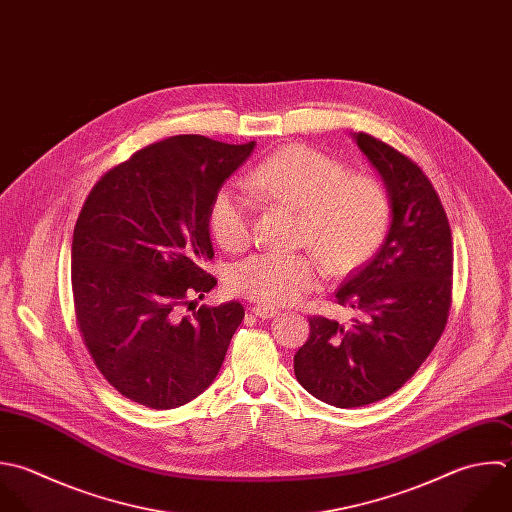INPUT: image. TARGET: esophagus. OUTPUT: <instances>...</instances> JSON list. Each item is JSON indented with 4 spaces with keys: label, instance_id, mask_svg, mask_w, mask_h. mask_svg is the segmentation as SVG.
<instances>
[{
    "label": "esophagus",
    "instance_id": "34e87169",
    "mask_svg": "<svg viewBox=\"0 0 512 512\" xmlns=\"http://www.w3.org/2000/svg\"><path fill=\"white\" fill-rule=\"evenodd\" d=\"M251 311H253V315L259 317V319H273V317L279 315L277 309L267 307V305H255V307H251Z\"/></svg>",
    "mask_w": 512,
    "mask_h": 512
}]
</instances>
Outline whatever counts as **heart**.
<instances>
[{
  "label": "heart",
  "mask_w": 512,
  "mask_h": 512,
  "mask_svg": "<svg viewBox=\"0 0 512 512\" xmlns=\"http://www.w3.org/2000/svg\"><path fill=\"white\" fill-rule=\"evenodd\" d=\"M261 199L301 211V241L311 245L333 275H347L379 249L391 217L385 187L307 145H289L267 157L245 179ZM215 241L241 251L251 241L249 199L221 189L209 211ZM313 253L267 251L239 261L227 277L233 293L267 307H285L319 287L323 267Z\"/></svg>",
  "instance_id": "1"
}]
</instances>
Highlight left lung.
<instances>
[{
  "instance_id": "1",
  "label": "left lung",
  "mask_w": 512,
  "mask_h": 512,
  "mask_svg": "<svg viewBox=\"0 0 512 512\" xmlns=\"http://www.w3.org/2000/svg\"><path fill=\"white\" fill-rule=\"evenodd\" d=\"M353 139L385 183L389 231L335 293L357 319L341 325L311 317L309 339L295 355L301 387L339 409L377 403L417 373L445 331L453 277L449 219L427 175L367 133Z\"/></svg>"
}]
</instances>
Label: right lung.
I'll list each match as a JSON object with an SVG mask.
<instances>
[{
  "instance_id": "add662e5",
  "label": "right lung",
  "mask_w": 512,
  "mask_h": 512,
  "mask_svg": "<svg viewBox=\"0 0 512 512\" xmlns=\"http://www.w3.org/2000/svg\"><path fill=\"white\" fill-rule=\"evenodd\" d=\"M255 141L173 135L107 171L73 231L71 287L83 343L123 397L175 409L217 377L245 311L197 307L217 281L209 211ZM192 313L185 316L182 309Z\"/></svg>"
}]
</instances>
